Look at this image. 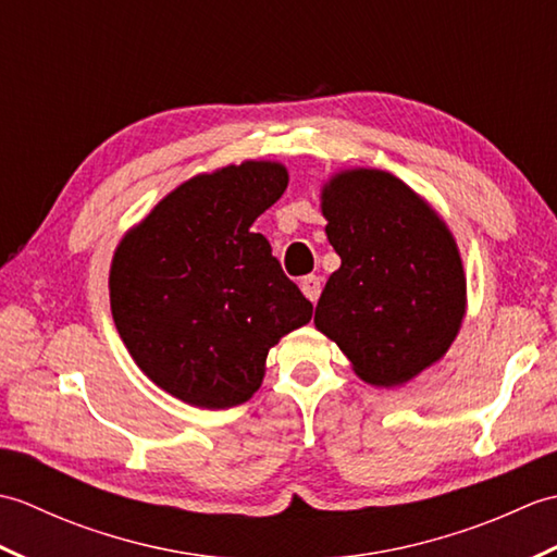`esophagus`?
Returning a JSON list of instances; mask_svg holds the SVG:
<instances>
[{
    "instance_id": "34e87169",
    "label": "esophagus",
    "mask_w": 557,
    "mask_h": 557,
    "mask_svg": "<svg viewBox=\"0 0 557 557\" xmlns=\"http://www.w3.org/2000/svg\"><path fill=\"white\" fill-rule=\"evenodd\" d=\"M301 292L306 294V299L315 304L318 297H321V292H323V280L318 275L301 277Z\"/></svg>"
}]
</instances>
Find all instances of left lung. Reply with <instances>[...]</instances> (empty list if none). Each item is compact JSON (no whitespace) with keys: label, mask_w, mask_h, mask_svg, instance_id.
Returning <instances> with one entry per match:
<instances>
[{"label":"left lung","mask_w":557,"mask_h":557,"mask_svg":"<svg viewBox=\"0 0 557 557\" xmlns=\"http://www.w3.org/2000/svg\"><path fill=\"white\" fill-rule=\"evenodd\" d=\"M325 234L342 258L313 323L371 385H401L453 345L467 282L445 222L377 170L337 174L323 191Z\"/></svg>","instance_id":"1"}]
</instances>
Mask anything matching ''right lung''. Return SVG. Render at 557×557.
<instances>
[{
  "label": "right lung",
  "instance_id": "obj_1",
  "mask_svg": "<svg viewBox=\"0 0 557 557\" xmlns=\"http://www.w3.org/2000/svg\"><path fill=\"white\" fill-rule=\"evenodd\" d=\"M285 188L277 162L194 176L116 248L114 325L138 369L188 405H242L263 381L270 347L311 321L313 304L251 232Z\"/></svg>",
  "mask_w": 557,
  "mask_h": 557
}]
</instances>
